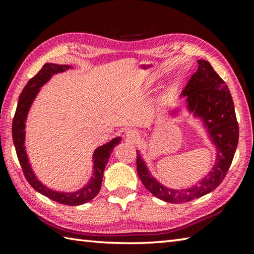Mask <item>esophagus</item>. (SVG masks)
<instances>
[{"instance_id":"1","label":"esophagus","mask_w":254,"mask_h":254,"mask_svg":"<svg viewBox=\"0 0 254 254\" xmlns=\"http://www.w3.org/2000/svg\"><path fill=\"white\" fill-rule=\"evenodd\" d=\"M126 136L128 141H132V142H135V141L139 139V134H137V132L134 130H128Z\"/></svg>"}]
</instances>
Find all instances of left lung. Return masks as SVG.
<instances>
[{
	"mask_svg": "<svg viewBox=\"0 0 254 254\" xmlns=\"http://www.w3.org/2000/svg\"><path fill=\"white\" fill-rule=\"evenodd\" d=\"M198 69L180 94L186 111L200 120L215 147V162L205 177L187 188H170L151 174L142 154L136 150V171L144 187L157 198L168 203H186L213 191L229 171L239 142V126L231 93L207 60L199 59ZM183 110L174 106L169 117L179 118Z\"/></svg>",
	"mask_w": 254,
	"mask_h": 254,
	"instance_id": "left-lung-1",
	"label": "left lung"
}]
</instances>
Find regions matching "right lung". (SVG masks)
<instances>
[{
	"mask_svg": "<svg viewBox=\"0 0 254 254\" xmlns=\"http://www.w3.org/2000/svg\"><path fill=\"white\" fill-rule=\"evenodd\" d=\"M69 69H74V67L70 65H58V64L47 63L42 66L40 71L29 80V83L23 88L22 93L20 94L13 123H12V137H13L15 151L16 154H18L20 165L22 167L23 174L34 190L40 192L41 195L48 197L51 200L57 201L59 204L77 206L88 203L89 200H92L100 192L103 173H104L105 167L107 162H109L112 151L114 150L115 145L121 142L122 137L115 136L110 140L109 142L102 144L94 150L92 156L93 174L91 178L88 179V182L83 187L77 189V190H55V189L41 183L39 178L37 177L36 173L32 169L31 162H30L27 147H25V133H27L25 132V127H27L25 123H27L29 112L31 110L33 102L36 101L42 86L48 83L53 78L54 75L58 74V72H65Z\"/></svg>",
	"mask_w": 254,
	"mask_h": 254,
	"instance_id": "1",
	"label": "right lung"
}]
</instances>
